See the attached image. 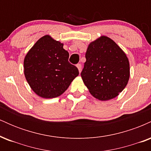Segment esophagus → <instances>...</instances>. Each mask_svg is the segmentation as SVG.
I'll use <instances>...</instances> for the list:
<instances>
[{
  "label": "esophagus",
  "mask_w": 151,
  "mask_h": 151,
  "mask_svg": "<svg viewBox=\"0 0 151 151\" xmlns=\"http://www.w3.org/2000/svg\"><path fill=\"white\" fill-rule=\"evenodd\" d=\"M77 67L78 70H79V73H80L81 71V64H78V65H77Z\"/></svg>",
  "instance_id": "obj_1"
}]
</instances>
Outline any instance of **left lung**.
Returning <instances> with one entry per match:
<instances>
[{"label": "left lung", "mask_w": 151, "mask_h": 151, "mask_svg": "<svg viewBox=\"0 0 151 151\" xmlns=\"http://www.w3.org/2000/svg\"><path fill=\"white\" fill-rule=\"evenodd\" d=\"M85 57L81 77L90 93L100 101L119 96L130 77L129 59L123 50L102 35L89 43Z\"/></svg>", "instance_id": "obj_1"}]
</instances>
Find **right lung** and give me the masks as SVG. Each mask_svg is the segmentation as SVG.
I'll use <instances>...</instances> for the list:
<instances>
[{
    "instance_id": "add662e5",
    "label": "right lung",
    "mask_w": 151,
    "mask_h": 151,
    "mask_svg": "<svg viewBox=\"0 0 151 151\" xmlns=\"http://www.w3.org/2000/svg\"><path fill=\"white\" fill-rule=\"evenodd\" d=\"M64 44L49 35L40 38L26 54L24 74L30 88L44 99L58 97L79 75L75 66L68 62Z\"/></svg>"
}]
</instances>
